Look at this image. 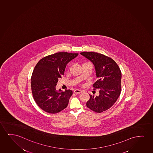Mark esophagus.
Instances as JSON below:
<instances>
[{
  "mask_svg": "<svg viewBox=\"0 0 153 153\" xmlns=\"http://www.w3.org/2000/svg\"><path fill=\"white\" fill-rule=\"evenodd\" d=\"M74 92L76 94H80L82 92V90H79V89H75L74 91Z\"/></svg>",
  "mask_w": 153,
  "mask_h": 153,
  "instance_id": "obj_1",
  "label": "esophagus"
}]
</instances>
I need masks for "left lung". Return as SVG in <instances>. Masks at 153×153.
I'll return each instance as SVG.
<instances>
[{
  "mask_svg": "<svg viewBox=\"0 0 153 153\" xmlns=\"http://www.w3.org/2000/svg\"><path fill=\"white\" fill-rule=\"evenodd\" d=\"M80 54L94 65L98 80L93 85L98 89L99 95H90L86 105L94 112L101 113L110 109L121 94V71L113 59L105 55L93 52H84Z\"/></svg>",
  "mask_w": 153,
  "mask_h": 153,
  "instance_id": "obj_1",
  "label": "left lung"
}]
</instances>
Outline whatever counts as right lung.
Here are the masks:
<instances>
[{
	"instance_id": "1",
	"label": "right lung",
	"mask_w": 153,
	"mask_h": 153,
	"mask_svg": "<svg viewBox=\"0 0 153 153\" xmlns=\"http://www.w3.org/2000/svg\"><path fill=\"white\" fill-rule=\"evenodd\" d=\"M78 55L56 53L44 57L36 65L32 74V92L34 100L43 110L55 114L67 107L73 91H57L56 86L59 78L64 75L67 63Z\"/></svg>"
}]
</instances>
